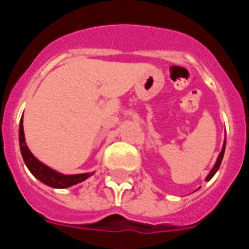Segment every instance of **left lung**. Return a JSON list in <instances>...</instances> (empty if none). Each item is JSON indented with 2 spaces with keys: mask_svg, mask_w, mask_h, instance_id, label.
<instances>
[{
  "mask_svg": "<svg viewBox=\"0 0 249 249\" xmlns=\"http://www.w3.org/2000/svg\"><path fill=\"white\" fill-rule=\"evenodd\" d=\"M224 149H226V138H224V143H223V147H222L221 153H219L218 158H217V160H215V163H214V166H213V168L211 169V172L208 173V176H207V177H206V181H210L211 178H212L213 176L215 175V172H217V171H218L219 166H221V163H222V160H223Z\"/></svg>",
  "mask_w": 249,
  "mask_h": 249,
  "instance_id": "1",
  "label": "left lung"
}]
</instances>
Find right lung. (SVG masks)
I'll list each match as a JSON object with an SVG mask.
<instances>
[{
	"instance_id": "1",
	"label": "right lung",
	"mask_w": 249,
	"mask_h": 249,
	"mask_svg": "<svg viewBox=\"0 0 249 249\" xmlns=\"http://www.w3.org/2000/svg\"><path fill=\"white\" fill-rule=\"evenodd\" d=\"M19 148H21V155L26 166L30 169V172L35 177L41 181L42 183L47 184L53 188H67V187L74 186L77 183H81L89 177H91L93 173H81V175H62L57 172L54 169L50 168L48 166L43 164L41 160H37L31 151L28 149L25 140V132H23V116L19 122Z\"/></svg>"
}]
</instances>
